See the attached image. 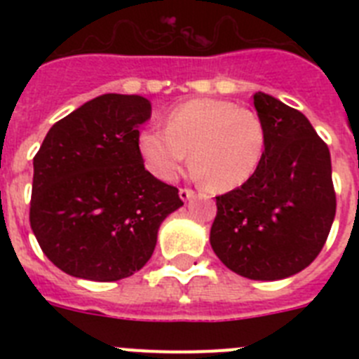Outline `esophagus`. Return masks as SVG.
Instances as JSON below:
<instances>
[{"label":"esophagus","mask_w":359,"mask_h":359,"mask_svg":"<svg viewBox=\"0 0 359 359\" xmlns=\"http://www.w3.org/2000/svg\"><path fill=\"white\" fill-rule=\"evenodd\" d=\"M180 198H182L183 201H189L190 198H194V190H192V189H180Z\"/></svg>","instance_id":"esophagus-1"}]
</instances>
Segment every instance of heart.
<instances>
[{
    "label": "heart",
    "mask_w": 359,
    "mask_h": 359,
    "mask_svg": "<svg viewBox=\"0 0 359 359\" xmlns=\"http://www.w3.org/2000/svg\"><path fill=\"white\" fill-rule=\"evenodd\" d=\"M268 133L262 118L230 100L192 98L167 115V129L149 128L138 136L145 167L172 182L192 151V165L208 189L228 192L250 182L264 160Z\"/></svg>",
    "instance_id": "obj_1"
}]
</instances>
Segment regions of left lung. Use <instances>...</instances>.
<instances>
[{"mask_svg": "<svg viewBox=\"0 0 359 359\" xmlns=\"http://www.w3.org/2000/svg\"><path fill=\"white\" fill-rule=\"evenodd\" d=\"M268 133L250 182L215 198V255L237 275L280 280L315 261L336 214L331 154L309 120L278 98L253 95Z\"/></svg>", "mask_w": 359, "mask_h": 359, "instance_id": "obj_1", "label": "left lung"}]
</instances>
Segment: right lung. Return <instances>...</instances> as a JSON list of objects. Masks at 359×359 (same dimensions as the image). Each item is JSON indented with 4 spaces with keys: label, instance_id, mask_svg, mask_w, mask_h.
<instances>
[{
    "label": "right lung",
    "instance_id": "obj_1",
    "mask_svg": "<svg viewBox=\"0 0 359 359\" xmlns=\"http://www.w3.org/2000/svg\"><path fill=\"white\" fill-rule=\"evenodd\" d=\"M151 118L140 95L107 93L53 123L34 156L30 226L65 273L97 282L131 277L151 259L177 189L145 170L138 136Z\"/></svg>",
    "mask_w": 359,
    "mask_h": 359
}]
</instances>
